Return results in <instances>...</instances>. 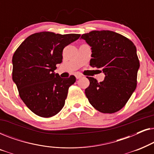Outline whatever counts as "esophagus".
Wrapping results in <instances>:
<instances>
[{
	"mask_svg": "<svg viewBox=\"0 0 154 154\" xmlns=\"http://www.w3.org/2000/svg\"><path fill=\"white\" fill-rule=\"evenodd\" d=\"M75 78H76V79H81L83 75H82V74H81V73H76L75 74Z\"/></svg>",
	"mask_w": 154,
	"mask_h": 154,
	"instance_id": "34e87169",
	"label": "esophagus"
}]
</instances>
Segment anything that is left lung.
Returning a JSON list of instances; mask_svg holds the SVG:
<instances>
[{"label": "left lung", "instance_id": "left-lung-1", "mask_svg": "<svg viewBox=\"0 0 154 154\" xmlns=\"http://www.w3.org/2000/svg\"><path fill=\"white\" fill-rule=\"evenodd\" d=\"M91 47L92 67L102 69L105 78L98 83L87 77L90 85L85 90L91 105L104 113H113L125 106L137 87L140 62L134 43L111 31H92L83 34Z\"/></svg>", "mask_w": 154, "mask_h": 154}]
</instances>
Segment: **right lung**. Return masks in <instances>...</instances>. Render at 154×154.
I'll use <instances>...</instances> for the list:
<instances>
[{"instance_id":"right-lung-1","label":"right lung","mask_w":154,"mask_h":154,"mask_svg":"<svg viewBox=\"0 0 154 154\" xmlns=\"http://www.w3.org/2000/svg\"><path fill=\"white\" fill-rule=\"evenodd\" d=\"M80 34H56L43 31L26 38L12 57V80L30 110L39 116L56 115L64 106L69 88L75 82L71 75L62 79L55 73L62 62V51Z\"/></svg>"}]
</instances>
